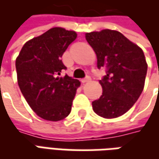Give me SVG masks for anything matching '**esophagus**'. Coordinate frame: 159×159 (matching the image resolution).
I'll list each match as a JSON object with an SVG mask.
<instances>
[{
    "mask_svg": "<svg viewBox=\"0 0 159 159\" xmlns=\"http://www.w3.org/2000/svg\"><path fill=\"white\" fill-rule=\"evenodd\" d=\"M90 80H91V77H90L89 76H87L85 78H83V79H82L81 81H82V83H88V82H89Z\"/></svg>",
    "mask_w": 159,
    "mask_h": 159,
    "instance_id": "obj_1",
    "label": "esophagus"
}]
</instances>
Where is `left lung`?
Wrapping results in <instances>:
<instances>
[{
    "instance_id": "left-lung-1",
    "label": "left lung",
    "mask_w": 159,
    "mask_h": 159,
    "mask_svg": "<svg viewBox=\"0 0 159 159\" xmlns=\"http://www.w3.org/2000/svg\"><path fill=\"white\" fill-rule=\"evenodd\" d=\"M87 42L97 55V67L105 68L100 81L102 95L92 102L93 111L105 118L126 113L142 93L147 64L142 49L122 33L103 30L86 33Z\"/></svg>"
}]
</instances>
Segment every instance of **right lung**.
I'll use <instances>...</instances> for the list:
<instances>
[{
    "label": "right lung",
    "mask_w": 159,
    "mask_h": 159,
    "mask_svg": "<svg viewBox=\"0 0 159 159\" xmlns=\"http://www.w3.org/2000/svg\"><path fill=\"white\" fill-rule=\"evenodd\" d=\"M76 38L75 31L52 28L26 42L16 59L21 93L43 119L60 121L70 113L80 82L67 75L59 76L67 69L61 57Z\"/></svg>",
    "instance_id": "1"
}]
</instances>
